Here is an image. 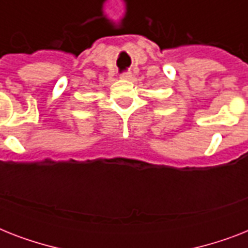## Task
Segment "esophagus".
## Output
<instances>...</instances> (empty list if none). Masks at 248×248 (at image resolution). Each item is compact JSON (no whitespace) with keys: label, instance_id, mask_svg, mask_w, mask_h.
<instances>
[{"label":"esophagus","instance_id":"1","mask_svg":"<svg viewBox=\"0 0 248 248\" xmlns=\"http://www.w3.org/2000/svg\"><path fill=\"white\" fill-rule=\"evenodd\" d=\"M120 78L121 79H130L131 78V73H130V72H124V73H121Z\"/></svg>","mask_w":248,"mask_h":248}]
</instances>
